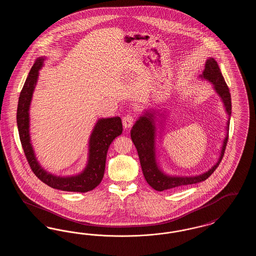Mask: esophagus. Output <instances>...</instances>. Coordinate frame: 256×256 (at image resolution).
<instances>
[{
	"label": "esophagus",
	"instance_id": "esophagus-1",
	"mask_svg": "<svg viewBox=\"0 0 256 256\" xmlns=\"http://www.w3.org/2000/svg\"><path fill=\"white\" fill-rule=\"evenodd\" d=\"M134 122V117L130 116V115H128V116L124 117V119H122V126H124V128L126 130H128V128H130L132 126Z\"/></svg>",
	"mask_w": 256,
	"mask_h": 256
}]
</instances>
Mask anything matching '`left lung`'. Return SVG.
I'll list each match as a JSON object with an SVG mask.
<instances>
[{"label": "left lung", "instance_id": "8db88e82", "mask_svg": "<svg viewBox=\"0 0 256 256\" xmlns=\"http://www.w3.org/2000/svg\"><path fill=\"white\" fill-rule=\"evenodd\" d=\"M198 78L202 80H206L213 84L214 91L218 94L224 110L228 115V121L226 126V135L222 140V144L220 150L219 158L217 162L204 172L196 176H176L170 174L162 170V167L158 162V118H165L166 108H150L144 110L143 114L137 119L134 124L132 130L130 137L136 146L140 164L143 170V174L148 184L156 191H165L169 189H174L178 187H182L185 185L195 184V183L204 182L208 178L212 172L219 166L220 162L222 158L228 139V130L230 121L232 115V98L230 89L226 86L224 78L220 73L219 65L217 61L213 58H208L206 61V67L202 74L198 76ZM167 117V116H166ZM163 124L161 126L163 128Z\"/></svg>", "mask_w": 256, "mask_h": 256}]
</instances>
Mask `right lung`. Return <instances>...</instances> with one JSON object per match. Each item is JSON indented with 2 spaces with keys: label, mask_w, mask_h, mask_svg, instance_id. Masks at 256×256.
Masks as SVG:
<instances>
[{
  "label": "right lung",
  "mask_w": 256,
  "mask_h": 256,
  "mask_svg": "<svg viewBox=\"0 0 256 256\" xmlns=\"http://www.w3.org/2000/svg\"><path fill=\"white\" fill-rule=\"evenodd\" d=\"M46 56H40L32 67L20 93L17 108V126L24 156L37 178L50 187L67 192L86 193L93 190L100 183L104 169L106 154L110 144L122 132L120 117L100 118L88 140V156L84 169L72 176H56L45 170L37 159L32 144L30 132V108L36 87L39 71L44 66Z\"/></svg>",
  "instance_id": "obj_1"
}]
</instances>
